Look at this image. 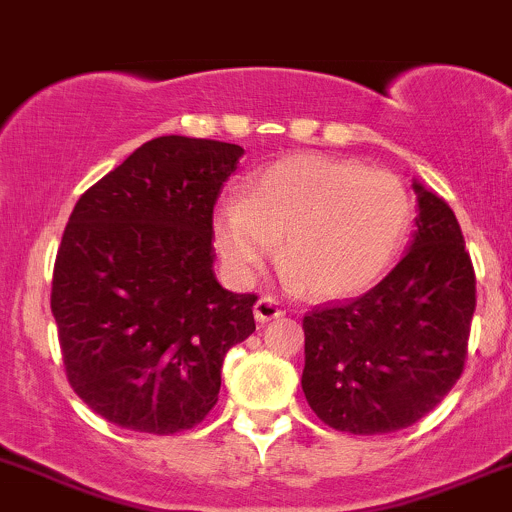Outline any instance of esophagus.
<instances>
[{"label": "esophagus", "mask_w": 512, "mask_h": 512, "mask_svg": "<svg viewBox=\"0 0 512 512\" xmlns=\"http://www.w3.org/2000/svg\"><path fill=\"white\" fill-rule=\"evenodd\" d=\"M254 315H256L258 323H268V320L286 315V308H283L276 298H271V295H263V298L256 300Z\"/></svg>", "instance_id": "1"}]
</instances>
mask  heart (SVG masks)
Instances as JSON below:
<instances>
[{
    "instance_id": "obj_1",
    "label": "heart",
    "mask_w": 512,
    "mask_h": 512,
    "mask_svg": "<svg viewBox=\"0 0 512 512\" xmlns=\"http://www.w3.org/2000/svg\"><path fill=\"white\" fill-rule=\"evenodd\" d=\"M409 224V194L397 177L347 160L295 155L251 182L214 214V244L241 283L276 254L308 295L365 291L389 266Z\"/></svg>"
}]
</instances>
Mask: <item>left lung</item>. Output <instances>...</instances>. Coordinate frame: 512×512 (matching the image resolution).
Here are the masks:
<instances>
[{
    "label": "left lung",
    "mask_w": 512,
    "mask_h": 512,
    "mask_svg": "<svg viewBox=\"0 0 512 512\" xmlns=\"http://www.w3.org/2000/svg\"><path fill=\"white\" fill-rule=\"evenodd\" d=\"M419 217L407 256L365 295L303 318V392L320 421L389 434L426 416L461 377L476 273L449 204L414 182Z\"/></svg>",
    "instance_id": "1"
}]
</instances>
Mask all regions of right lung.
I'll return each instance as SVG.
<instances>
[{
	"mask_svg": "<svg viewBox=\"0 0 512 512\" xmlns=\"http://www.w3.org/2000/svg\"><path fill=\"white\" fill-rule=\"evenodd\" d=\"M244 147L162 135L81 194L56 254L51 313L68 384L140 434L192 429L221 365L256 330L254 293L214 276V204Z\"/></svg>",
	"mask_w": 512,
	"mask_h": 512,
	"instance_id": "1",
	"label": "right lung"
}]
</instances>
